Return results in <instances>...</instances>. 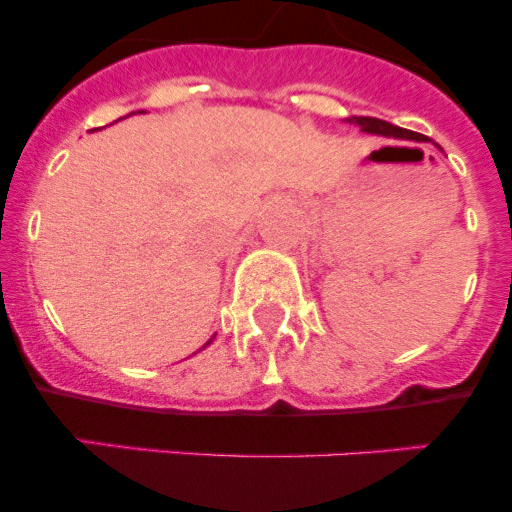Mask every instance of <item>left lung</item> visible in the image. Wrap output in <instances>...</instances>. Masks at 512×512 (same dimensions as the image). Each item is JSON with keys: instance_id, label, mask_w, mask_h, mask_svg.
Returning <instances> with one entry per match:
<instances>
[{"instance_id": "left-lung-1", "label": "left lung", "mask_w": 512, "mask_h": 512, "mask_svg": "<svg viewBox=\"0 0 512 512\" xmlns=\"http://www.w3.org/2000/svg\"><path fill=\"white\" fill-rule=\"evenodd\" d=\"M349 123H356L361 128V133H371V136H394V138H409V141H428L426 136L414 131H406V128L394 126L389 121H381V118H371V116H352Z\"/></svg>"}]
</instances>
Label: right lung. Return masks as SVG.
<instances>
[{
	"label": "right lung",
	"mask_w": 512,
	"mask_h": 512,
	"mask_svg": "<svg viewBox=\"0 0 512 512\" xmlns=\"http://www.w3.org/2000/svg\"><path fill=\"white\" fill-rule=\"evenodd\" d=\"M210 342H213V339H210ZM210 342H208V344H210ZM208 344H205V347H208Z\"/></svg>",
	"instance_id": "obj_1"
}]
</instances>
